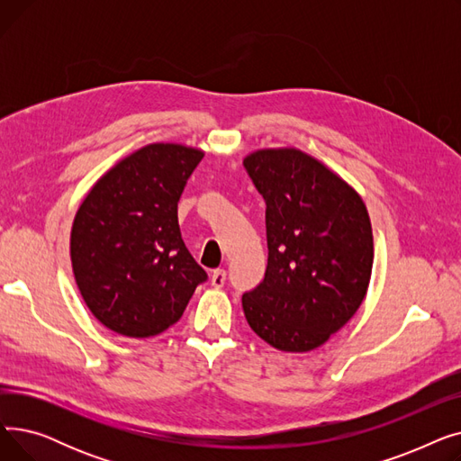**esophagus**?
Wrapping results in <instances>:
<instances>
[{
  "label": "esophagus",
  "mask_w": 461,
  "mask_h": 461,
  "mask_svg": "<svg viewBox=\"0 0 461 461\" xmlns=\"http://www.w3.org/2000/svg\"><path fill=\"white\" fill-rule=\"evenodd\" d=\"M211 284H212L214 287H222V285L226 284V271H224V269L212 271V275H211Z\"/></svg>",
  "instance_id": "esophagus-1"
}]
</instances>
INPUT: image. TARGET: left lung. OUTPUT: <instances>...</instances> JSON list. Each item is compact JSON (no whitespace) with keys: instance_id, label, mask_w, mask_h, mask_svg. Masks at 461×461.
Masks as SVG:
<instances>
[{"instance_id":"1","label":"left lung","mask_w":461,"mask_h":461,"mask_svg":"<svg viewBox=\"0 0 461 461\" xmlns=\"http://www.w3.org/2000/svg\"><path fill=\"white\" fill-rule=\"evenodd\" d=\"M265 202L267 269L243 295L252 330L280 351L304 353L340 330L366 295L374 263L358 194L299 149H263L243 162Z\"/></svg>"}]
</instances>
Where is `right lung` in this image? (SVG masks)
Listing matches in <instances>:
<instances>
[{
  "mask_svg": "<svg viewBox=\"0 0 461 461\" xmlns=\"http://www.w3.org/2000/svg\"><path fill=\"white\" fill-rule=\"evenodd\" d=\"M200 149L151 143L103 176L70 231L72 271L93 316L129 338L164 332L207 273L185 247L177 203Z\"/></svg>",
  "mask_w": 461,
  "mask_h": 461,
  "instance_id": "right-lung-1",
  "label": "right lung"
}]
</instances>
